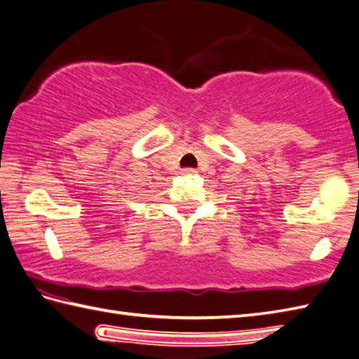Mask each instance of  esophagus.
Instances as JSON below:
<instances>
[{
  "instance_id": "obj_1",
  "label": "esophagus",
  "mask_w": 359,
  "mask_h": 359,
  "mask_svg": "<svg viewBox=\"0 0 359 359\" xmlns=\"http://www.w3.org/2000/svg\"><path fill=\"white\" fill-rule=\"evenodd\" d=\"M182 174H184V175H195L196 174V169L185 168V169H182Z\"/></svg>"
}]
</instances>
